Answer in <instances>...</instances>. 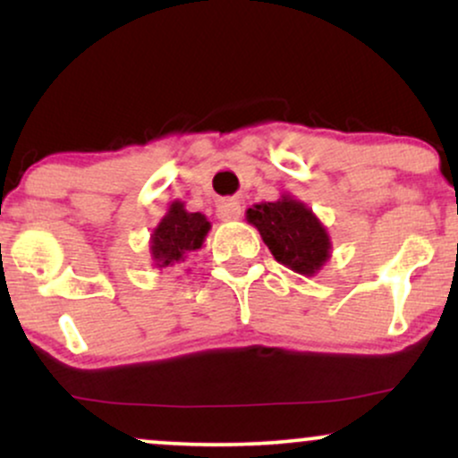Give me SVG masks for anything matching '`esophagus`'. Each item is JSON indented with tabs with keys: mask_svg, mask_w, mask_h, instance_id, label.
<instances>
[{
	"mask_svg": "<svg viewBox=\"0 0 458 458\" xmlns=\"http://www.w3.org/2000/svg\"><path fill=\"white\" fill-rule=\"evenodd\" d=\"M215 213H217V219H222V222H234V219L241 217V202L234 198L222 199Z\"/></svg>",
	"mask_w": 458,
	"mask_h": 458,
	"instance_id": "esophagus-1",
	"label": "esophagus"
}]
</instances>
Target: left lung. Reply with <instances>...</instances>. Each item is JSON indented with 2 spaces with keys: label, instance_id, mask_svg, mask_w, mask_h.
I'll return each mask as SVG.
<instances>
[{
  "label": "left lung",
  "instance_id": "8db88e82",
  "mask_svg": "<svg viewBox=\"0 0 458 458\" xmlns=\"http://www.w3.org/2000/svg\"><path fill=\"white\" fill-rule=\"evenodd\" d=\"M247 222L269 247L273 259L301 276H314L329 260L331 241L312 208L291 196L247 208Z\"/></svg>",
  "mask_w": 458,
  "mask_h": 458
}]
</instances>
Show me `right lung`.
Instances as JSON below:
<instances>
[{"mask_svg": "<svg viewBox=\"0 0 458 458\" xmlns=\"http://www.w3.org/2000/svg\"><path fill=\"white\" fill-rule=\"evenodd\" d=\"M211 222L202 213L185 211L182 202H172L165 217L152 230L150 254L159 269L185 262V259L202 247Z\"/></svg>", "mask_w": 458, "mask_h": 458, "instance_id": "obj_1", "label": "right lung"}]
</instances>
